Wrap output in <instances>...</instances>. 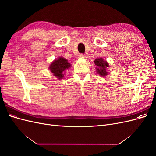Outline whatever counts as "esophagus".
Returning a JSON list of instances; mask_svg holds the SVG:
<instances>
[{
    "mask_svg": "<svg viewBox=\"0 0 156 156\" xmlns=\"http://www.w3.org/2000/svg\"><path fill=\"white\" fill-rule=\"evenodd\" d=\"M79 57L80 58H86L87 56L85 55H84V54H80Z\"/></svg>",
    "mask_w": 156,
    "mask_h": 156,
    "instance_id": "obj_1",
    "label": "esophagus"
}]
</instances>
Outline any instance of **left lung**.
<instances>
[{
	"instance_id": "left-lung-1",
	"label": "left lung",
	"mask_w": 156,
	"mask_h": 156,
	"mask_svg": "<svg viewBox=\"0 0 156 156\" xmlns=\"http://www.w3.org/2000/svg\"><path fill=\"white\" fill-rule=\"evenodd\" d=\"M94 64L96 65V69L98 74L101 77H104L108 74L107 72V68L109 67L108 62L103 58H96L94 60Z\"/></svg>"
}]
</instances>
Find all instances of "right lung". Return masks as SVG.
Segmentation results:
<instances>
[{
  "instance_id": "right-lung-1",
  "label": "right lung",
  "mask_w": 156,
  "mask_h": 156,
  "mask_svg": "<svg viewBox=\"0 0 156 156\" xmlns=\"http://www.w3.org/2000/svg\"><path fill=\"white\" fill-rule=\"evenodd\" d=\"M70 67L71 64L68 62V61L60 56L51 63L49 66V70L56 78L61 79L64 77L65 70Z\"/></svg>"
}]
</instances>
